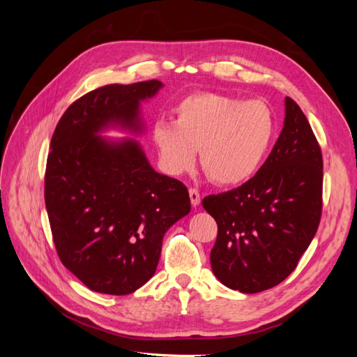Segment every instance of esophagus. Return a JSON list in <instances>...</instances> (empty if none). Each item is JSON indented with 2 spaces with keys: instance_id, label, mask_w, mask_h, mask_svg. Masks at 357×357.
<instances>
[{
  "instance_id": "34e87169",
  "label": "esophagus",
  "mask_w": 357,
  "mask_h": 357,
  "mask_svg": "<svg viewBox=\"0 0 357 357\" xmlns=\"http://www.w3.org/2000/svg\"><path fill=\"white\" fill-rule=\"evenodd\" d=\"M189 195H190V202L193 207H197V205L201 202V195L197 188H190L189 189Z\"/></svg>"
}]
</instances>
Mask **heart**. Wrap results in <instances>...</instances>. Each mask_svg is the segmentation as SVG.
Wrapping results in <instances>:
<instances>
[{"instance_id":"heart-1","label":"heart","mask_w":357,"mask_h":357,"mask_svg":"<svg viewBox=\"0 0 357 357\" xmlns=\"http://www.w3.org/2000/svg\"><path fill=\"white\" fill-rule=\"evenodd\" d=\"M176 122L160 121L153 139L162 164L171 174L195 165L201 150L202 169L213 183L238 185L264 162L275 135V114L261 100L195 92L177 102Z\"/></svg>"}]
</instances>
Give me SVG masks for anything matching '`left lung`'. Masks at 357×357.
Returning a JSON list of instances; mask_svg holds the SVG:
<instances>
[{
	"instance_id": "1",
	"label": "left lung",
	"mask_w": 357,
	"mask_h": 357,
	"mask_svg": "<svg viewBox=\"0 0 357 357\" xmlns=\"http://www.w3.org/2000/svg\"><path fill=\"white\" fill-rule=\"evenodd\" d=\"M321 195V149L301 107L287 96L283 131L256 176L202 199L218 223L210 262L219 282L257 294L286 280L317 232Z\"/></svg>"
}]
</instances>
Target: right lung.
<instances>
[{"mask_svg":"<svg viewBox=\"0 0 357 357\" xmlns=\"http://www.w3.org/2000/svg\"><path fill=\"white\" fill-rule=\"evenodd\" d=\"M159 80L105 84L75 100L52 135L45 201L62 265L98 294L129 295L153 277L162 238L190 211L188 188L149 165L135 142L93 135L138 129V104Z\"/></svg>","mask_w":357,"mask_h":357,"instance_id":"obj_1","label":"right lung"}]
</instances>
